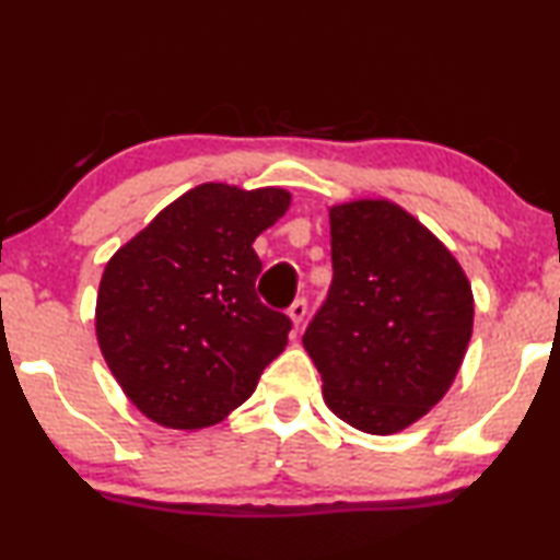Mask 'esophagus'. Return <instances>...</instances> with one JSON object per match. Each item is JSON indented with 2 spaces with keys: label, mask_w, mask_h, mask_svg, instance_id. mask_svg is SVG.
Instances as JSON below:
<instances>
[{
  "label": "esophagus",
  "mask_w": 560,
  "mask_h": 560,
  "mask_svg": "<svg viewBox=\"0 0 560 560\" xmlns=\"http://www.w3.org/2000/svg\"><path fill=\"white\" fill-rule=\"evenodd\" d=\"M306 310H310V304H306V299H296L294 304L289 306V317L294 322V327H299L306 317Z\"/></svg>",
  "instance_id": "34e87169"
}]
</instances>
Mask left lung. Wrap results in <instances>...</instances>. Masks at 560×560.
I'll return each mask as SVG.
<instances>
[{"mask_svg": "<svg viewBox=\"0 0 560 560\" xmlns=\"http://www.w3.org/2000/svg\"><path fill=\"white\" fill-rule=\"evenodd\" d=\"M332 287L302 337L325 404L365 434L411 427L452 388L475 325L467 273L390 200L329 208Z\"/></svg>", "mask_w": 560, "mask_h": 560, "instance_id": "left-lung-1", "label": "left lung"}]
</instances>
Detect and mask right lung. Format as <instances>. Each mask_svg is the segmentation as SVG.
<instances>
[{
  "mask_svg": "<svg viewBox=\"0 0 560 560\" xmlns=\"http://www.w3.org/2000/svg\"><path fill=\"white\" fill-rule=\"evenodd\" d=\"M289 202L281 187L198 185L106 264L98 348L147 419L183 431L223 421L287 348L291 319L256 294L254 241Z\"/></svg>",
  "mask_w": 560,
  "mask_h": 560,
  "instance_id": "right-lung-1",
  "label": "right lung"
}]
</instances>
